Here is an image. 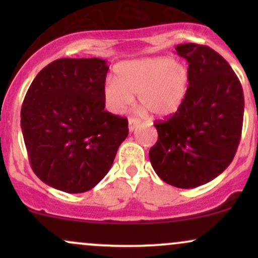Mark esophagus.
<instances>
[{
  "instance_id": "obj_1",
  "label": "esophagus",
  "mask_w": 258,
  "mask_h": 258,
  "mask_svg": "<svg viewBox=\"0 0 258 258\" xmlns=\"http://www.w3.org/2000/svg\"><path fill=\"white\" fill-rule=\"evenodd\" d=\"M139 123H141V121L138 119H135V117H130L128 119V130L130 132H133L136 128L139 126Z\"/></svg>"
}]
</instances>
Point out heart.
<instances>
[{"label":"heart","instance_id":"b5f03b06","mask_svg":"<svg viewBox=\"0 0 258 258\" xmlns=\"http://www.w3.org/2000/svg\"><path fill=\"white\" fill-rule=\"evenodd\" d=\"M188 86L189 69L184 61L167 57L135 59L115 67L114 80L103 86V98L109 110L120 114L137 94L144 112L167 117L182 105Z\"/></svg>","mask_w":258,"mask_h":258}]
</instances>
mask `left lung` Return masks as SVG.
<instances>
[{"instance_id":"obj_1","label":"left lung","mask_w":258,"mask_h":258,"mask_svg":"<svg viewBox=\"0 0 258 258\" xmlns=\"http://www.w3.org/2000/svg\"><path fill=\"white\" fill-rule=\"evenodd\" d=\"M177 54L189 63L188 92L170 119L156 122L149 150L156 174L189 189L206 184L229 166L240 142L244 93L230 65L207 46L183 43Z\"/></svg>"}]
</instances>
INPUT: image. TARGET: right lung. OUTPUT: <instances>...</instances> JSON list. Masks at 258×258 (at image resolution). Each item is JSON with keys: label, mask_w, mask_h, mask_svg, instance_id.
Here are the masks:
<instances>
[{"label": "right lung", "mask_w": 258, "mask_h": 258, "mask_svg": "<svg viewBox=\"0 0 258 258\" xmlns=\"http://www.w3.org/2000/svg\"><path fill=\"white\" fill-rule=\"evenodd\" d=\"M108 70L104 59H57L26 92L20 126L32 170L47 185L85 193L110 170L128 121L104 110Z\"/></svg>", "instance_id": "right-lung-1"}]
</instances>
